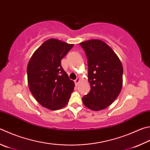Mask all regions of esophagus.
<instances>
[{
	"mask_svg": "<svg viewBox=\"0 0 150 150\" xmlns=\"http://www.w3.org/2000/svg\"><path fill=\"white\" fill-rule=\"evenodd\" d=\"M75 85H78V84H79V83L80 82V79L79 78H77V79H76V80H75Z\"/></svg>",
	"mask_w": 150,
	"mask_h": 150,
	"instance_id": "obj_1",
	"label": "esophagus"
}]
</instances>
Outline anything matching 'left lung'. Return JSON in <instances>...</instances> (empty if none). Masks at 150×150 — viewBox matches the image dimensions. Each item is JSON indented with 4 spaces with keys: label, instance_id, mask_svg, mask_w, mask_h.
Wrapping results in <instances>:
<instances>
[{
    "label": "left lung",
    "instance_id": "obj_1",
    "mask_svg": "<svg viewBox=\"0 0 150 150\" xmlns=\"http://www.w3.org/2000/svg\"><path fill=\"white\" fill-rule=\"evenodd\" d=\"M88 59V81L91 90L82 98L86 108L100 111L110 105L120 94L123 68L112 48L101 40L80 43Z\"/></svg>",
    "mask_w": 150,
    "mask_h": 150
}]
</instances>
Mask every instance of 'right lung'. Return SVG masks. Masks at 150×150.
<instances>
[{"label": "right lung", "instance_id": "add662e5", "mask_svg": "<svg viewBox=\"0 0 150 150\" xmlns=\"http://www.w3.org/2000/svg\"><path fill=\"white\" fill-rule=\"evenodd\" d=\"M73 46L50 39L37 49L29 61V88L37 101L50 110L65 107L74 90V82L61 66L62 58Z\"/></svg>", "mask_w": 150, "mask_h": 150}]
</instances>
